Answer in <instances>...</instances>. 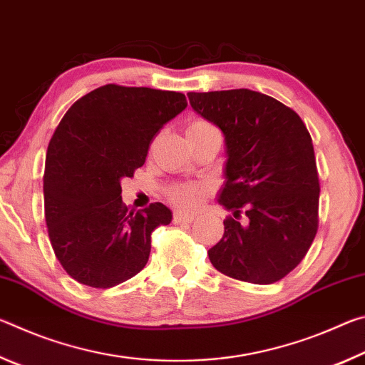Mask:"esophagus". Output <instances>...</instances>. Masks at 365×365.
Here are the masks:
<instances>
[{
  "label": "esophagus",
  "instance_id": "34e87169",
  "mask_svg": "<svg viewBox=\"0 0 365 365\" xmlns=\"http://www.w3.org/2000/svg\"><path fill=\"white\" fill-rule=\"evenodd\" d=\"M193 215L183 214V212H175L174 214V224H191L193 222Z\"/></svg>",
  "mask_w": 365,
  "mask_h": 365
}]
</instances>
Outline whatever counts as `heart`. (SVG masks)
I'll use <instances>...</instances> for the list:
<instances>
[{"mask_svg": "<svg viewBox=\"0 0 365 365\" xmlns=\"http://www.w3.org/2000/svg\"><path fill=\"white\" fill-rule=\"evenodd\" d=\"M215 130L211 123L201 119L191 120L187 127V137H195L206 132ZM207 188L205 185H178L169 191L170 201L183 211H195V209L205 201Z\"/></svg>", "mask_w": 365, "mask_h": 365, "instance_id": "obj_1", "label": "heart"}]
</instances>
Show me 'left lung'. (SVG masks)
I'll return each mask as SVG.
<instances>
[{"instance_id": "8db88e82", "label": "left lung", "mask_w": 365, "mask_h": 365, "mask_svg": "<svg viewBox=\"0 0 365 365\" xmlns=\"http://www.w3.org/2000/svg\"><path fill=\"white\" fill-rule=\"evenodd\" d=\"M191 108L225 137L219 205L233 212L209 261L232 279L269 285L288 275L319 227V174L312 138L292 108L248 88L190 91ZM245 210L246 225L239 222Z\"/></svg>"}]
</instances>
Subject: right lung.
<instances>
[{
  "label": "right lung",
  "instance_id": "1",
  "mask_svg": "<svg viewBox=\"0 0 365 365\" xmlns=\"http://www.w3.org/2000/svg\"><path fill=\"white\" fill-rule=\"evenodd\" d=\"M187 108L177 91L104 85L77 100L48 145L43 195L49 242L73 280L113 288L145 267L163 202L135 211L120 182L145 164L153 138Z\"/></svg>",
  "mask_w": 365,
  "mask_h": 365
}]
</instances>
